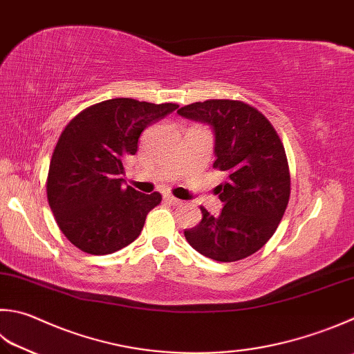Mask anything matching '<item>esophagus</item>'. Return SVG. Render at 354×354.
I'll use <instances>...</instances> for the list:
<instances>
[{"label":"esophagus","mask_w":354,"mask_h":354,"mask_svg":"<svg viewBox=\"0 0 354 354\" xmlns=\"http://www.w3.org/2000/svg\"><path fill=\"white\" fill-rule=\"evenodd\" d=\"M165 200H166V202H169L171 205H174V206H180V205H183V200L176 198L174 196H171V194H166V196H165Z\"/></svg>","instance_id":"34e87169"}]
</instances>
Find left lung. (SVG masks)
<instances>
[{"label": "left lung", "mask_w": 354, "mask_h": 354, "mask_svg": "<svg viewBox=\"0 0 354 354\" xmlns=\"http://www.w3.org/2000/svg\"><path fill=\"white\" fill-rule=\"evenodd\" d=\"M209 124L214 132V168L226 180L217 186L223 208L185 230L188 243L217 262H236L254 254L274 234L290 200L285 148L263 114L237 100H206L177 111Z\"/></svg>", "instance_id": "8db88e82"}]
</instances>
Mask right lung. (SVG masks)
Instances as JSON below:
<instances>
[{"mask_svg":"<svg viewBox=\"0 0 354 354\" xmlns=\"http://www.w3.org/2000/svg\"><path fill=\"white\" fill-rule=\"evenodd\" d=\"M177 108L112 98L80 112L66 126L52 154L46 189L57 225L78 250L111 254L140 236L162 196L124 186L123 163L136 156L142 132Z\"/></svg>","mask_w":354,"mask_h":354,"instance_id":"right-lung-1","label":"right lung"}]
</instances>
